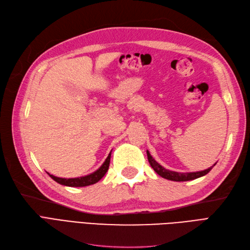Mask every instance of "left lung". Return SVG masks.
Wrapping results in <instances>:
<instances>
[{"label": "left lung", "mask_w": 250, "mask_h": 250, "mask_svg": "<svg viewBox=\"0 0 250 250\" xmlns=\"http://www.w3.org/2000/svg\"><path fill=\"white\" fill-rule=\"evenodd\" d=\"M147 156H148V161L151 167L153 168V170L158 174V175L169 179V180H173V181H188V180H193L196 178H199L201 176L207 175V174L213 169L214 166H211L208 169H206L203 171H198V172H188V173H179V172H175V171H170L168 169H165L163 166H161L158 164L154 158L151 156V154L149 153V151L147 150Z\"/></svg>", "instance_id": "obj_1"}]
</instances>
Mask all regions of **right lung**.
Segmentation results:
<instances>
[{"mask_svg":"<svg viewBox=\"0 0 250 250\" xmlns=\"http://www.w3.org/2000/svg\"><path fill=\"white\" fill-rule=\"evenodd\" d=\"M110 154H111V152L108 154L107 158L105 160V162L103 163V165L99 169L95 171L94 173H90V174H88V175H85V176L76 177V178H60V177H56L54 175H51V174H49V173L48 174L52 179H54L56 181V183L66 186V187H86V186L94 185V184L98 183V181H99L105 175V173L107 172L108 167H109V163H110Z\"/></svg>","mask_w":250,"mask_h":250,"instance_id":"add662e5","label":"right lung"}]
</instances>
